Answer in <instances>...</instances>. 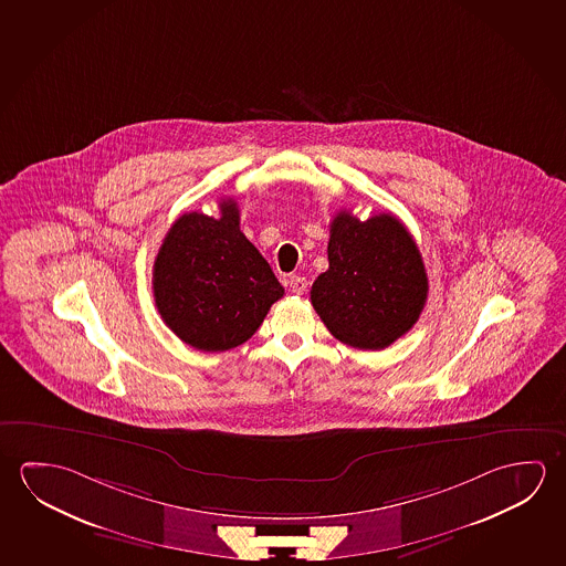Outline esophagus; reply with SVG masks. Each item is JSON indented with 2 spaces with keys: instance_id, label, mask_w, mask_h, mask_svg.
<instances>
[{
  "instance_id": "1",
  "label": "esophagus",
  "mask_w": 566,
  "mask_h": 566,
  "mask_svg": "<svg viewBox=\"0 0 566 566\" xmlns=\"http://www.w3.org/2000/svg\"><path fill=\"white\" fill-rule=\"evenodd\" d=\"M287 284L294 294H304L307 290V280L304 276H290Z\"/></svg>"
}]
</instances>
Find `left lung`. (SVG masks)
<instances>
[{"mask_svg":"<svg viewBox=\"0 0 566 566\" xmlns=\"http://www.w3.org/2000/svg\"><path fill=\"white\" fill-rule=\"evenodd\" d=\"M329 269L312 304L335 339L379 352L407 334L424 310L428 279L417 242L395 214L359 221L339 211L329 224Z\"/></svg>","mask_w":566,"mask_h":566,"instance_id":"1","label":"left lung"}]
</instances>
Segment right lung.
<instances>
[{"label":"right lung","instance_id":"add662e5","mask_svg":"<svg viewBox=\"0 0 566 566\" xmlns=\"http://www.w3.org/2000/svg\"><path fill=\"white\" fill-rule=\"evenodd\" d=\"M221 217L186 213L171 224L154 262V297L167 327L199 352L251 339L284 296L269 262L241 231L234 199Z\"/></svg>","mask_w":566,"mask_h":566}]
</instances>
